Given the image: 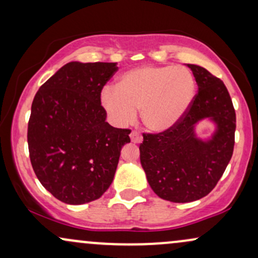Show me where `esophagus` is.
Wrapping results in <instances>:
<instances>
[{"label": "esophagus", "instance_id": "esophagus-1", "mask_svg": "<svg viewBox=\"0 0 258 258\" xmlns=\"http://www.w3.org/2000/svg\"><path fill=\"white\" fill-rule=\"evenodd\" d=\"M130 137H131V141L133 143H141L143 141L142 135L138 131H132L131 135H130Z\"/></svg>", "mask_w": 258, "mask_h": 258}]
</instances>
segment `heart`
<instances>
[{"instance_id":"1","label":"heart","mask_w":258,"mask_h":258,"mask_svg":"<svg viewBox=\"0 0 258 258\" xmlns=\"http://www.w3.org/2000/svg\"><path fill=\"white\" fill-rule=\"evenodd\" d=\"M196 94V80L180 66H143L127 71L115 89L102 92V105L117 125L135 120L137 109L147 128L164 132L185 115Z\"/></svg>"}]
</instances>
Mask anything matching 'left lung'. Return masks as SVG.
<instances>
[{"label": "left lung", "instance_id": "obj_1", "mask_svg": "<svg viewBox=\"0 0 258 258\" xmlns=\"http://www.w3.org/2000/svg\"><path fill=\"white\" fill-rule=\"evenodd\" d=\"M198 92L185 115L172 128L143 133L141 163L150 187L160 198L187 203L215 187L233 155L235 110L227 88L206 68L187 64ZM210 118L217 131L208 141L198 140L194 126Z\"/></svg>", "mask_w": 258, "mask_h": 258}]
</instances>
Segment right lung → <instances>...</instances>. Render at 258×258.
I'll use <instances>...</instances> for the list:
<instances>
[{
  "instance_id": "1",
  "label": "right lung",
  "mask_w": 258,
  "mask_h": 258,
  "mask_svg": "<svg viewBox=\"0 0 258 258\" xmlns=\"http://www.w3.org/2000/svg\"><path fill=\"white\" fill-rule=\"evenodd\" d=\"M114 62H70L40 86L33 98L27 143L37 178L67 204L98 200L113 182L121 148L131 130L105 121L103 86Z\"/></svg>"
}]
</instances>
